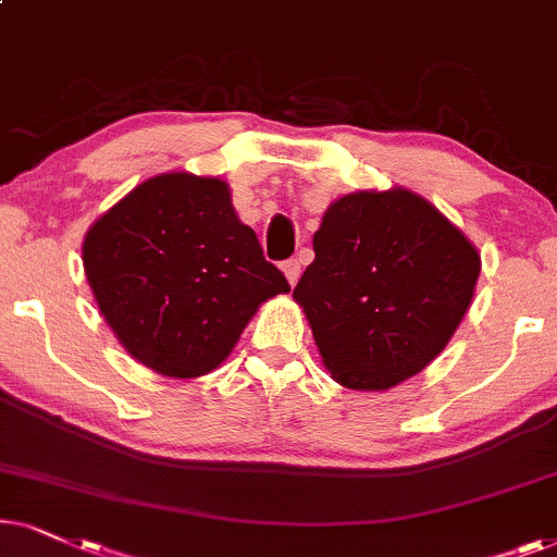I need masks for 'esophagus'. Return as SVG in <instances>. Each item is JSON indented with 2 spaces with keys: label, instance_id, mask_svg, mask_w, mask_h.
Here are the masks:
<instances>
[{
  "label": "esophagus",
  "instance_id": "esophagus-1",
  "mask_svg": "<svg viewBox=\"0 0 557 557\" xmlns=\"http://www.w3.org/2000/svg\"><path fill=\"white\" fill-rule=\"evenodd\" d=\"M283 272H285V277H287V283H290L293 287L298 285V280H300V262L298 259H287V262H283Z\"/></svg>",
  "mask_w": 557,
  "mask_h": 557
}]
</instances>
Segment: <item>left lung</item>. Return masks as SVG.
Instances as JSON below:
<instances>
[{"mask_svg":"<svg viewBox=\"0 0 557 557\" xmlns=\"http://www.w3.org/2000/svg\"><path fill=\"white\" fill-rule=\"evenodd\" d=\"M293 298L341 387L384 392L422 372L461 325L479 249L407 188L356 190L323 213Z\"/></svg>","mask_w":557,"mask_h":557,"instance_id":"8db88e82","label":"left lung"}]
</instances>
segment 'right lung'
Listing matches in <instances>:
<instances>
[{
  "label": "right lung",
  "mask_w": 557,
  "mask_h": 557,
  "mask_svg": "<svg viewBox=\"0 0 557 557\" xmlns=\"http://www.w3.org/2000/svg\"><path fill=\"white\" fill-rule=\"evenodd\" d=\"M84 272L139 364L173 380L221 367L264 300L290 293L221 177L162 173L94 221Z\"/></svg>",
  "instance_id": "1"
}]
</instances>
